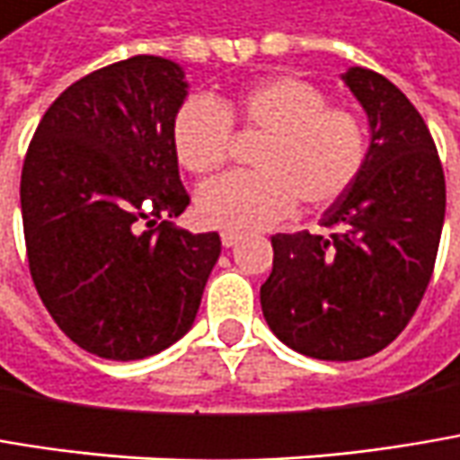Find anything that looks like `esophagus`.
Returning <instances> with one entry per match:
<instances>
[{
  "instance_id": "esophagus-1",
  "label": "esophagus",
  "mask_w": 460,
  "mask_h": 460,
  "mask_svg": "<svg viewBox=\"0 0 460 460\" xmlns=\"http://www.w3.org/2000/svg\"><path fill=\"white\" fill-rule=\"evenodd\" d=\"M238 238H241V235H238V233H233V230H222V233H219V241H222V246L225 248L235 246V243H238Z\"/></svg>"
}]
</instances>
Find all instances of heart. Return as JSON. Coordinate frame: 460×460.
<instances>
[{
    "label": "heart",
    "instance_id": "1",
    "mask_svg": "<svg viewBox=\"0 0 460 460\" xmlns=\"http://www.w3.org/2000/svg\"><path fill=\"white\" fill-rule=\"evenodd\" d=\"M233 128L261 136L251 164L207 182L196 196L199 217L225 230H261L278 225L296 201L322 212L338 204L369 159V125L296 75H272L212 102L193 96L172 119V148L193 175L222 170L233 154Z\"/></svg>",
    "mask_w": 460,
    "mask_h": 460
}]
</instances>
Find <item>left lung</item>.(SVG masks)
Returning <instances> with one entry per match:
<instances>
[{"label": "left lung", "instance_id": "obj_1", "mask_svg": "<svg viewBox=\"0 0 460 460\" xmlns=\"http://www.w3.org/2000/svg\"><path fill=\"white\" fill-rule=\"evenodd\" d=\"M369 115L372 146L358 181L322 217L330 235H272L261 285L270 330L322 361H356L390 345L432 279L445 219V175L409 96L367 67L345 73Z\"/></svg>", "mask_w": 460, "mask_h": 460}]
</instances>
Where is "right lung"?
I'll return each instance as SVG.
<instances>
[{
  "instance_id": "1",
  "label": "right lung",
  "mask_w": 460,
  "mask_h": 460,
  "mask_svg": "<svg viewBox=\"0 0 460 460\" xmlns=\"http://www.w3.org/2000/svg\"><path fill=\"white\" fill-rule=\"evenodd\" d=\"M182 70L154 54L67 85L41 117L20 175L33 285L83 350L136 361L190 330L219 235L170 222L190 204L172 148Z\"/></svg>"
}]
</instances>
